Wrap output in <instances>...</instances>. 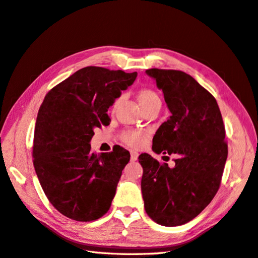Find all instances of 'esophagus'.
I'll use <instances>...</instances> for the list:
<instances>
[{"label": "esophagus", "mask_w": 258, "mask_h": 258, "mask_svg": "<svg viewBox=\"0 0 258 258\" xmlns=\"http://www.w3.org/2000/svg\"><path fill=\"white\" fill-rule=\"evenodd\" d=\"M137 157H139V154H137L136 152H132L131 153V161L137 160Z\"/></svg>", "instance_id": "esophagus-1"}]
</instances>
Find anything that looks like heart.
<instances>
[{"label":"heart","instance_id":"heart-1","mask_svg":"<svg viewBox=\"0 0 258 258\" xmlns=\"http://www.w3.org/2000/svg\"><path fill=\"white\" fill-rule=\"evenodd\" d=\"M121 97H118L114 100L112 104V107H115L118 102L121 101ZM139 101L142 106L143 111H146L155 105H160L161 102L158 97V94L153 91L151 89H142L139 92ZM121 140L123 143L126 144V145L137 148L142 146L144 142H145V134L140 131H126L123 132L121 134Z\"/></svg>","mask_w":258,"mask_h":258}]
</instances>
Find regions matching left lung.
Returning a JSON list of instances; mask_svg holds the SVG:
<instances>
[{
  "instance_id": "8db88e82",
  "label": "left lung",
  "mask_w": 258,
  "mask_h": 258,
  "mask_svg": "<svg viewBox=\"0 0 258 258\" xmlns=\"http://www.w3.org/2000/svg\"><path fill=\"white\" fill-rule=\"evenodd\" d=\"M171 113L153 139L156 154H175V167L141 154L142 194L148 217L164 226L182 225L218 192L227 158L222 115L213 95L183 71L148 69ZM167 157V156H166Z\"/></svg>"
}]
</instances>
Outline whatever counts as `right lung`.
I'll return each instance as SVG.
<instances>
[{"instance_id": "right-lung-1", "label": "right lung", "mask_w": 258, "mask_h": 258, "mask_svg": "<svg viewBox=\"0 0 258 258\" xmlns=\"http://www.w3.org/2000/svg\"><path fill=\"white\" fill-rule=\"evenodd\" d=\"M136 77L90 66L46 94L35 125L34 167L48 200L64 217L90 222L109 211L131 155L121 146L97 155L90 141L94 128L110 124L107 109Z\"/></svg>"}]
</instances>
